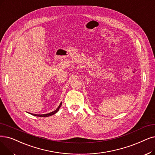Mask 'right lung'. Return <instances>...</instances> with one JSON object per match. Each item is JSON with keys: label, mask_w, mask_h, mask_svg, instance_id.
I'll list each match as a JSON object with an SVG mask.
<instances>
[{"label": "right lung", "mask_w": 155, "mask_h": 155, "mask_svg": "<svg viewBox=\"0 0 155 155\" xmlns=\"http://www.w3.org/2000/svg\"><path fill=\"white\" fill-rule=\"evenodd\" d=\"M61 104H62V103H60L59 106L57 107V109H56L55 111H52V112L49 113H48V114H44V115H36V114H33V113H30V114H31V115H34V116H36V117H49V116H51V115H54L55 113H56L59 111V108H60V107H61Z\"/></svg>", "instance_id": "obj_1"}]
</instances>
